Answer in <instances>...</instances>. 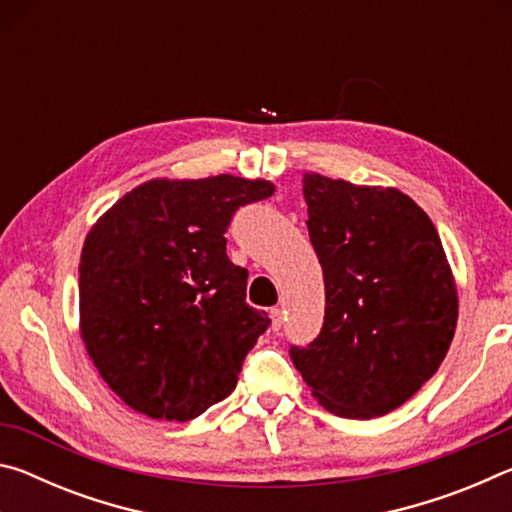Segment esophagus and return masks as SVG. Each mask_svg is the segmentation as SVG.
<instances>
[{
	"label": "esophagus",
	"mask_w": 512,
	"mask_h": 512,
	"mask_svg": "<svg viewBox=\"0 0 512 512\" xmlns=\"http://www.w3.org/2000/svg\"><path fill=\"white\" fill-rule=\"evenodd\" d=\"M271 327H273V332H277V329L282 327V309L280 307L271 309Z\"/></svg>",
	"instance_id": "obj_1"
}]
</instances>
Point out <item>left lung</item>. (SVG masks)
Wrapping results in <instances>:
<instances>
[{"label":"left lung","instance_id":"left-lung-1","mask_svg":"<svg viewBox=\"0 0 512 512\" xmlns=\"http://www.w3.org/2000/svg\"><path fill=\"white\" fill-rule=\"evenodd\" d=\"M307 228L325 277V320L291 359L329 413H391L436 375L458 300L436 225L391 187L302 178Z\"/></svg>","mask_w":512,"mask_h":512}]
</instances>
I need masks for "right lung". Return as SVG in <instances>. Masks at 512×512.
Listing matches in <instances>:
<instances>
[{"label": "right lung", "instance_id": "obj_1", "mask_svg": "<svg viewBox=\"0 0 512 512\" xmlns=\"http://www.w3.org/2000/svg\"><path fill=\"white\" fill-rule=\"evenodd\" d=\"M273 183L228 173L151 180L90 230L79 266L81 336L103 381L153 420L187 422L228 397L271 318L246 302L225 232Z\"/></svg>", "mask_w": 512, "mask_h": 512}]
</instances>
